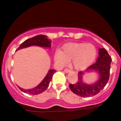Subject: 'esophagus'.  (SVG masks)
<instances>
[{"label":"esophagus","instance_id":"34e87169","mask_svg":"<svg viewBox=\"0 0 121 121\" xmlns=\"http://www.w3.org/2000/svg\"><path fill=\"white\" fill-rule=\"evenodd\" d=\"M69 70L68 69V68H65V69H64V72H65V73H68L69 72Z\"/></svg>","mask_w":121,"mask_h":121}]
</instances>
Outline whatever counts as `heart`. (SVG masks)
Segmentation results:
<instances>
[{
	"instance_id": "obj_1",
	"label": "heart",
	"mask_w": 121,
	"mask_h": 121,
	"mask_svg": "<svg viewBox=\"0 0 121 121\" xmlns=\"http://www.w3.org/2000/svg\"><path fill=\"white\" fill-rule=\"evenodd\" d=\"M97 50L94 45L85 43L70 42L63 44L60 50L55 52L54 60L59 65H66L68 61L77 71L87 68L94 62Z\"/></svg>"
}]
</instances>
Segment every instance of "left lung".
Returning <instances> with one entry per match:
<instances>
[{"label":"left lung","mask_w":121,"mask_h":121,"mask_svg":"<svg viewBox=\"0 0 121 121\" xmlns=\"http://www.w3.org/2000/svg\"><path fill=\"white\" fill-rule=\"evenodd\" d=\"M112 58L104 48L99 49V56L96 62L87 68L86 71L78 72V80L74 84H69L71 91L78 96L89 97L96 95L105 87L109 78ZM95 71L99 74L98 81L92 84H87L83 81L85 72Z\"/></svg>","instance_id":"1"}]
</instances>
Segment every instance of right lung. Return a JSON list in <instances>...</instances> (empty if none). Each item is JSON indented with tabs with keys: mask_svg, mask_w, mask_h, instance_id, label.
<instances>
[{
	"mask_svg": "<svg viewBox=\"0 0 121 121\" xmlns=\"http://www.w3.org/2000/svg\"><path fill=\"white\" fill-rule=\"evenodd\" d=\"M48 37L47 36L43 35H39L34 36L33 38L25 40L23 43L20 45L18 50L21 49L25 48H27L31 46H38V47L47 48H51V40L48 39ZM56 70L50 69L48 72L45 78L43 79L42 81L40 82L38 86H36L33 89H24L18 86L19 89L26 94H29L30 95H38L41 94L45 91L49 86V84L51 81L52 77L53 74L56 72Z\"/></svg>",
	"mask_w": 121,
	"mask_h": 121,
	"instance_id": "obj_1",
	"label": "right lung"
}]
</instances>
